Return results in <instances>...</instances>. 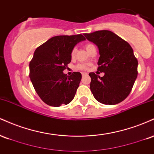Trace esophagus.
I'll use <instances>...</instances> for the list:
<instances>
[{"mask_svg": "<svg viewBox=\"0 0 154 154\" xmlns=\"http://www.w3.org/2000/svg\"><path fill=\"white\" fill-rule=\"evenodd\" d=\"M88 74L87 73H85V72H83V73H82V76H85V75H87Z\"/></svg>", "mask_w": 154, "mask_h": 154, "instance_id": "1", "label": "esophagus"}]
</instances>
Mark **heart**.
Segmentation results:
<instances>
[{"label": "heart", "mask_w": 154, "mask_h": 154, "mask_svg": "<svg viewBox=\"0 0 154 154\" xmlns=\"http://www.w3.org/2000/svg\"><path fill=\"white\" fill-rule=\"evenodd\" d=\"M94 45H93V44H91V43H87L85 45V48L86 50L88 51H89L91 50V48H93ZM75 53H76V48H73L72 51V53H71V56L72 58H74V56H75ZM76 69L78 70H87L88 69V64H83V63H79V64L77 65V66H76Z\"/></svg>", "instance_id": "obj_1"}]
</instances>
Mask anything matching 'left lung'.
Segmentation results:
<instances>
[{
  "mask_svg": "<svg viewBox=\"0 0 154 154\" xmlns=\"http://www.w3.org/2000/svg\"><path fill=\"white\" fill-rule=\"evenodd\" d=\"M99 50L98 71L103 77L89 74L91 91L100 103L114 105L128 96L137 76V60L128 42L109 30L84 34Z\"/></svg>",
  "mask_w": 154,
  "mask_h": 154,
  "instance_id": "1",
  "label": "left lung"
}]
</instances>
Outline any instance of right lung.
Wrapping results in <instances>:
<instances>
[{"label":"right lung","mask_w":154,"mask_h":154,"mask_svg":"<svg viewBox=\"0 0 154 154\" xmlns=\"http://www.w3.org/2000/svg\"><path fill=\"white\" fill-rule=\"evenodd\" d=\"M85 40L82 35H59L38 47L29 62V77L35 91L44 103L58 107L69 103L79 87L82 75L67 76L63 71L71 62L72 49Z\"/></svg>","instance_id":"1"}]
</instances>
